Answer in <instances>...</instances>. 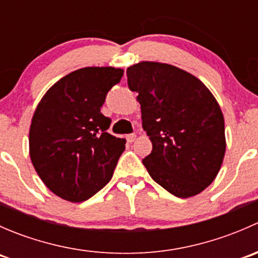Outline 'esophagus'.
Listing matches in <instances>:
<instances>
[{
  "label": "esophagus",
  "instance_id": "1",
  "mask_svg": "<svg viewBox=\"0 0 258 258\" xmlns=\"http://www.w3.org/2000/svg\"><path fill=\"white\" fill-rule=\"evenodd\" d=\"M126 140H127V142H134L135 140H136V135H135V134L127 135V136H126Z\"/></svg>",
  "mask_w": 258,
  "mask_h": 258
}]
</instances>
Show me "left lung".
I'll list each match as a JSON object with an SVG mask.
<instances>
[{"instance_id": "obj_1", "label": "left lung", "mask_w": 258, "mask_h": 258, "mask_svg": "<svg viewBox=\"0 0 258 258\" xmlns=\"http://www.w3.org/2000/svg\"><path fill=\"white\" fill-rule=\"evenodd\" d=\"M139 93L142 127L152 151L142 163L155 182L179 199L212 183L226 151L225 121L209 88L188 72L158 62L127 69Z\"/></svg>"}]
</instances>
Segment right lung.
<instances>
[{
  "label": "right lung",
  "instance_id": "1",
  "mask_svg": "<svg viewBox=\"0 0 258 258\" xmlns=\"http://www.w3.org/2000/svg\"><path fill=\"white\" fill-rule=\"evenodd\" d=\"M123 70L85 67L54 83L36 108L30 127V156L43 183L61 199L82 202L113 175L126 140L107 132L101 113L108 91Z\"/></svg>",
  "mask_w": 258,
  "mask_h": 258
}]
</instances>
